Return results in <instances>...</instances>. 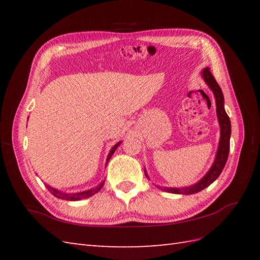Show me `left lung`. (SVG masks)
<instances>
[{
    "mask_svg": "<svg viewBox=\"0 0 260 260\" xmlns=\"http://www.w3.org/2000/svg\"><path fill=\"white\" fill-rule=\"evenodd\" d=\"M202 77L204 81L207 82V85L211 88V90L214 93L215 98V106H217V115L220 124V143H219V148L217 152V156H215L214 163L212 168L210 169L209 172L206 174V176L202 180H200L190 187H161V190L167 191L170 193H175V194H192V193L200 192L203 189H206L207 186L212 183L213 181L218 179L220 173L222 172L225 163H227L228 155H229V150H230V134H231V124H230V118L224 110V99H223V93L221 88L218 85V82L215 81L214 77L212 76L211 71L209 68L203 69L202 71Z\"/></svg>",
    "mask_w": 260,
    "mask_h": 260,
    "instance_id": "obj_1",
    "label": "left lung"
}]
</instances>
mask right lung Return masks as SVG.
<instances>
[{
    "mask_svg": "<svg viewBox=\"0 0 260 260\" xmlns=\"http://www.w3.org/2000/svg\"><path fill=\"white\" fill-rule=\"evenodd\" d=\"M120 143L121 142H118L117 144L114 145L112 147V150H110L108 156H107V163L109 161V158L112 157V155L115 153L116 148L119 146ZM103 185H104V182H103L102 184H99V186H96V187H93V189L87 190V191H84V192H79V193H63V192H60V191H58L56 189H53V187L49 186V185H47V187H48V190L50 191L54 197H57L59 199H63V200H68V201H77V200H81V199H86V198H89V197L93 196V194H95V193H97L99 190L102 189Z\"/></svg>",
    "mask_w": 260,
    "mask_h": 260,
    "instance_id": "1",
    "label": "right lung"
}]
</instances>
